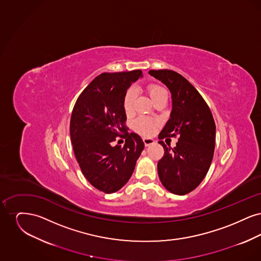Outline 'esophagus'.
<instances>
[{
    "label": "esophagus",
    "mask_w": 261,
    "mask_h": 261,
    "mask_svg": "<svg viewBox=\"0 0 261 261\" xmlns=\"http://www.w3.org/2000/svg\"><path fill=\"white\" fill-rule=\"evenodd\" d=\"M143 142L145 144L146 147H148L149 145H152L154 143V140L153 139H150V138H144L143 139Z\"/></svg>",
    "instance_id": "34e87169"
}]
</instances>
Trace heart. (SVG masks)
I'll use <instances>...</instances> for the list:
<instances>
[{"instance_id": "1", "label": "heart", "mask_w": 261, "mask_h": 261, "mask_svg": "<svg viewBox=\"0 0 261 261\" xmlns=\"http://www.w3.org/2000/svg\"><path fill=\"white\" fill-rule=\"evenodd\" d=\"M147 91L149 93L151 99L155 102H158L160 99L167 98V92L164 88L156 85V84H150L147 87ZM136 99V93L134 89H129L125 94L123 99V109L126 113H131L134 110ZM159 127V122L154 119H151L149 117L141 116L137 118L134 122V129L138 133L145 135V136H150L153 134V132Z\"/></svg>"}]
</instances>
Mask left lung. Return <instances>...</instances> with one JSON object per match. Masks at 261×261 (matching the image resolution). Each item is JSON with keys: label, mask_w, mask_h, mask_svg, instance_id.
I'll list each match as a JSON object with an SVG mask.
<instances>
[{"label": "left lung", "mask_w": 261, "mask_h": 261, "mask_svg": "<svg viewBox=\"0 0 261 261\" xmlns=\"http://www.w3.org/2000/svg\"><path fill=\"white\" fill-rule=\"evenodd\" d=\"M171 92L172 112L160 133L162 140L178 136L175 148L159 143L164 155L158 163L162 185L184 196L199 186L207 173L215 148V122L210 107L185 77L169 69L149 70Z\"/></svg>", "instance_id": "8db88e82"}]
</instances>
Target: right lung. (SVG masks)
Returning <instances> with one entry per match:
<instances>
[{
  "label": "right lung",
  "instance_id": "1",
  "mask_svg": "<svg viewBox=\"0 0 261 261\" xmlns=\"http://www.w3.org/2000/svg\"><path fill=\"white\" fill-rule=\"evenodd\" d=\"M142 70L106 72L97 76L75 102L70 118V139L75 158L92 186L106 194L115 193L128 182L145 144L128 133L123 99ZM117 136L123 147H113Z\"/></svg>",
  "mask_w": 261,
  "mask_h": 261
}]
</instances>
